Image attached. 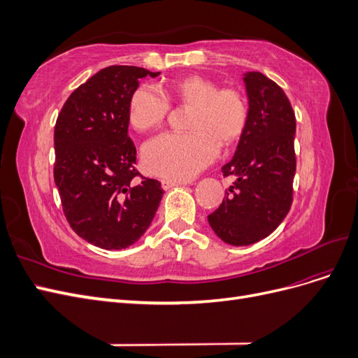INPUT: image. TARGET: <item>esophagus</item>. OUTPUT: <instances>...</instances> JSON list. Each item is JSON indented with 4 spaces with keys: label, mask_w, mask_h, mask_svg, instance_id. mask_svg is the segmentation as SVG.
Masks as SVG:
<instances>
[{
    "label": "esophagus",
    "mask_w": 358,
    "mask_h": 358,
    "mask_svg": "<svg viewBox=\"0 0 358 358\" xmlns=\"http://www.w3.org/2000/svg\"><path fill=\"white\" fill-rule=\"evenodd\" d=\"M179 185H183V182H179V180H171V179H162L161 180V187L164 189H170L173 187H179Z\"/></svg>",
    "instance_id": "esophagus-1"
}]
</instances>
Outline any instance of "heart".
<instances>
[{
	"instance_id": "b5f03b06",
	"label": "heart",
	"mask_w": 358,
	"mask_h": 358,
	"mask_svg": "<svg viewBox=\"0 0 358 358\" xmlns=\"http://www.w3.org/2000/svg\"><path fill=\"white\" fill-rule=\"evenodd\" d=\"M191 107L188 133L161 134L143 146V166L154 176L188 180L218 155L220 143L230 146L248 125V103L233 88H221L204 76L191 74L164 85L162 94L142 85L128 104V121L136 131L158 128L167 116L169 102Z\"/></svg>"
}]
</instances>
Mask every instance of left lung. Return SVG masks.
Returning a JSON list of instances; mask_svg holds the SVG:
<instances>
[{
  "mask_svg": "<svg viewBox=\"0 0 358 358\" xmlns=\"http://www.w3.org/2000/svg\"><path fill=\"white\" fill-rule=\"evenodd\" d=\"M248 125L236 154L222 166L236 182L208 216L215 234L233 246H248L273 233L292 203L296 173V116L288 96L259 71L243 73Z\"/></svg>",
  "mask_w": 358,
  "mask_h": 358,
  "instance_id": "obj_1",
  "label": "left lung"
}]
</instances>
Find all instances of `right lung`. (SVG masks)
Segmentation results:
<instances>
[{
  "mask_svg": "<svg viewBox=\"0 0 358 358\" xmlns=\"http://www.w3.org/2000/svg\"><path fill=\"white\" fill-rule=\"evenodd\" d=\"M158 73L110 66L80 85L55 125L53 178L74 233L103 249L136 243L152 222L161 183L137 182L136 148L128 137V104L138 80Z\"/></svg>",
  "mask_w": 358,
  "mask_h": 358,
  "instance_id": "1",
  "label": "right lung"
}]
</instances>
